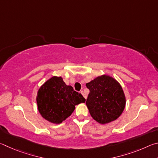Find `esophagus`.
I'll return each mask as SVG.
<instances>
[{
  "mask_svg": "<svg viewBox=\"0 0 158 158\" xmlns=\"http://www.w3.org/2000/svg\"><path fill=\"white\" fill-rule=\"evenodd\" d=\"M81 93L82 94V95L84 96V98L85 99V100H86V98H87V96L85 95V94H84V91H81Z\"/></svg>",
  "mask_w": 158,
  "mask_h": 158,
  "instance_id": "esophagus-1",
  "label": "esophagus"
}]
</instances>
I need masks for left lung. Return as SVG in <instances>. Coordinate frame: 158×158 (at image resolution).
<instances>
[{
    "mask_svg": "<svg viewBox=\"0 0 158 158\" xmlns=\"http://www.w3.org/2000/svg\"><path fill=\"white\" fill-rule=\"evenodd\" d=\"M85 86L90 90L85 104L95 121L106 124L122 114L126 98L122 86L116 79L109 74H102L85 84Z\"/></svg>",
    "mask_w": 158,
    "mask_h": 158,
    "instance_id": "left-lung-1",
    "label": "left lung"
}]
</instances>
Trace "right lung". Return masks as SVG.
Instances as JSON below:
<instances>
[{
    "label": "right lung",
    "instance_id": "right-lung-1",
    "mask_svg": "<svg viewBox=\"0 0 158 158\" xmlns=\"http://www.w3.org/2000/svg\"><path fill=\"white\" fill-rule=\"evenodd\" d=\"M37 109L42 117L52 123L60 124L70 116L75 106L84 103L81 93L74 91L61 77L53 76L37 90Z\"/></svg>",
    "mask_w": 158,
    "mask_h": 158
}]
</instances>
